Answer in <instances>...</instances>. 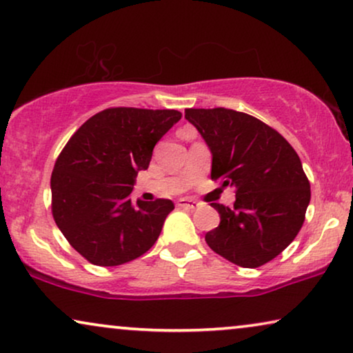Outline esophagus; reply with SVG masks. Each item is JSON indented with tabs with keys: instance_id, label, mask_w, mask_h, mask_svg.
<instances>
[{
	"instance_id": "esophagus-1",
	"label": "esophagus",
	"mask_w": 353,
	"mask_h": 353,
	"mask_svg": "<svg viewBox=\"0 0 353 353\" xmlns=\"http://www.w3.org/2000/svg\"><path fill=\"white\" fill-rule=\"evenodd\" d=\"M177 206L185 208V210H196V208L200 206V203L195 201V200H187V198H181V200L177 201Z\"/></svg>"
}]
</instances>
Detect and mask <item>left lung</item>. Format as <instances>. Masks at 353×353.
Listing matches in <instances>:
<instances>
[{"mask_svg":"<svg viewBox=\"0 0 353 353\" xmlns=\"http://www.w3.org/2000/svg\"><path fill=\"white\" fill-rule=\"evenodd\" d=\"M185 118L210 148L211 179L235 187L232 208L211 203L221 224L205 240L233 264L256 269L299 233L310 203L301 158L281 134L248 113L187 108Z\"/></svg>","mask_w":353,"mask_h":353,"instance_id":"8db88e82","label":"left lung"}]
</instances>
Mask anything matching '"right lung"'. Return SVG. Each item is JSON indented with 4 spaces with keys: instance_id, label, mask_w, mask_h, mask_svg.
<instances>
[{
    "instance_id": "add662e5",
    "label": "right lung",
    "mask_w": 353,
    "mask_h": 353,
    "mask_svg": "<svg viewBox=\"0 0 353 353\" xmlns=\"http://www.w3.org/2000/svg\"><path fill=\"white\" fill-rule=\"evenodd\" d=\"M181 117L177 110L107 108L63 147L51 176L52 216L91 264H126L155 245L174 203H132L131 193L153 147Z\"/></svg>"
}]
</instances>
